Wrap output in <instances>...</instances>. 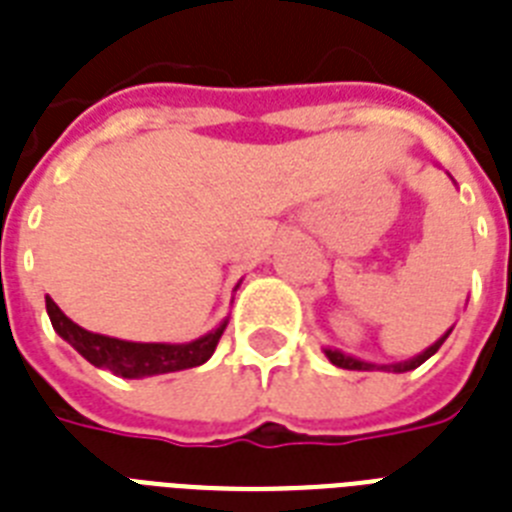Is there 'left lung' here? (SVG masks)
Here are the masks:
<instances>
[{
    "mask_svg": "<svg viewBox=\"0 0 512 512\" xmlns=\"http://www.w3.org/2000/svg\"><path fill=\"white\" fill-rule=\"evenodd\" d=\"M452 329H446L444 335L438 337V340L433 342L430 348H425L422 353H417V356L406 358V361H396V364H374V361H364V358L350 356V353H342V350H337V348H324V356H327L335 366H340V369H358V372H374V369H377V372H396V374L412 372V369H417L420 364H425V361H428V358L433 356V353H436L441 345H444L446 337L452 335Z\"/></svg>",
    "mask_w": 512,
    "mask_h": 512,
    "instance_id": "8db88e82",
    "label": "left lung"
}]
</instances>
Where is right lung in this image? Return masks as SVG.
Segmentation results:
<instances>
[{"label":"right lung","mask_w":512,"mask_h":512,"mask_svg":"<svg viewBox=\"0 0 512 512\" xmlns=\"http://www.w3.org/2000/svg\"><path fill=\"white\" fill-rule=\"evenodd\" d=\"M239 284L233 289H239ZM44 303H47V316L52 321V329L79 356L87 358L92 366L108 369V372L116 374V377H124V380H143V377H156V374L180 372V369L207 364L212 353H215L217 342L223 337L225 327H228V319H223L212 332L191 342H130L119 340V337L98 335V332H87V329L68 319L50 295L44 297Z\"/></svg>","instance_id":"right-lung-1"}]
</instances>
